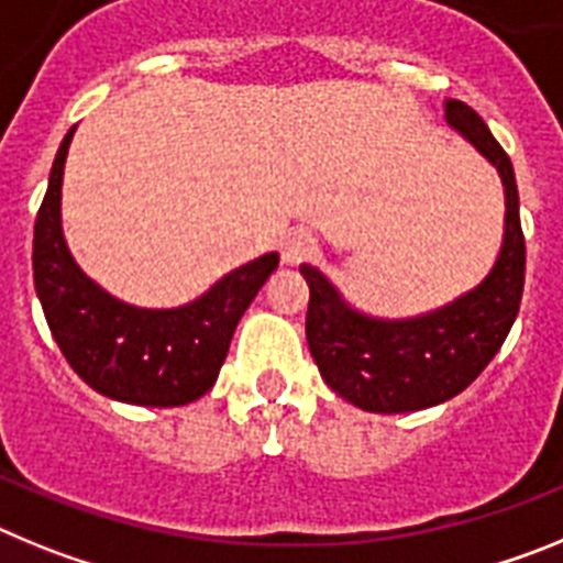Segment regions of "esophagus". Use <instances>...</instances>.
<instances>
[{
    "label": "esophagus",
    "mask_w": 563,
    "mask_h": 563,
    "mask_svg": "<svg viewBox=\"0 0 563 563\" xmlns=\"http://www.w3.org/2000/svg\"><path fill=\"white\" fill-rule=\"evenodd\" d=\"M318 253V242L307 231H290L285 239V247H282V258L287 265H301L307 258H312Z\"/></svg>",
    "instance_id": "1"
}]
</instances>
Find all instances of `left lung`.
Instances as JSON below:
<instances>
[{
  "mask_svg": "<svg viewBox=\"0 0 563 563\" xmlns=\"http://www.w3.org/2000/svg\"><path fill=\"white\" fill-rule=\"evenodd\" d=\"M445 121L499 172L505 186V239L482 285L440 310L391 321L350 307L324 273L301 265L310 285L312 361L335 395L375 415L431 409L465 391L494 361L519 316L525 233L514 163L467 103L445 101Z\"/></svg>",
  "mask_w": 563,
  "mask_h": 563,
  "instance_id": "left-lung-1",
  "label": "left lung"
}]
</instances>
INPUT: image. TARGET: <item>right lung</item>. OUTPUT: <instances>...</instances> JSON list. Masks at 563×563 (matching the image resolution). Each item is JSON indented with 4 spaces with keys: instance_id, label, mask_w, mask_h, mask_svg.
<instances>
[{
    "instance_id": "add662e5",
    "label": "right lung",
    "mask_w": 563,
    "mask_h": 563,
    "mask_svg": "<svg viewBox=\"0 0 563 563\" xmlns=\"http://www.w3.org/2000/svg\"><path fill=\"white\" fill-rule=\"evenodd\" d=\"M73 132L76 126L58 146L33 231V282L49 332L98 395L152 409L194 402L217 383L239 318L278 267V253L236 267L191 305L172 310H146L109 296L76 265L64 242L62 180Z\"/></svg>"
}]
</instances>
